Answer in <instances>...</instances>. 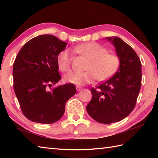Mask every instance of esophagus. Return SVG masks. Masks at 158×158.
I'll use <instances>...</instances> for the list:
<instances>
[{
    "instance_id": "1",
    "label": "esophagus",
    "mask_w": 158,
    "mask_h": 158,
    "mask_svg": "<svg viewBox=\"0 0 158 158\" xmlns=\"http://www.w3.org/2000/svg\"><path fill=\"white\" fill-rule=\"evenodd\" d=\"M82 88H81V87H80V86H77L76 87V89H77V91H80V90H81Z\"/></svg>"
}]
</instances>
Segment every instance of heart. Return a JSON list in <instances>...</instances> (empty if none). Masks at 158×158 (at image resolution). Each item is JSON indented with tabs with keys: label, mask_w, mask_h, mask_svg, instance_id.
<instances>
[{
	"label": "heart",
	"mask_w": 158,
	"mask_h": 158,
	"mask_svg": "<svg viewBox=\"0 0 158 158\" xmlns=\"http://www.w3.org/2000/svg\"><path fill=\"white\" fill-rule=\"evenodd\" d=\"M75 50L90 60L86 68L88 70L84 72L70 71L64 77L66 83L83 85L93 81L96 78L99 81H104L111 77L119 66L118 57L108 53L105 48L96 43H84L76 47ZM57 63L61 71H68L71 63L69 50H63L59 53Z\"/></svg>",
	"instance_id": "1"
}]
</instances>
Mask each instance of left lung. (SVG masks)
Returning <instances> with one entry per match:
<instances>
[{"label":"left lung","mask_w":158,"mask_h":158,"mask_svg":"<svg viewBox=\"0 0 158 158\" xmlns=\"http://www.w3.org/2000/svg\"><path fill=\"white\" fill-rule=\"evenodd\" d=\"M105 39L115 47L119 66L115 75L90 89L92 100L86 106L96 122L109 124L126 118L136 105L141 86V62L131 47L117 36Z\"/></svg>","instance_id":"8db88e82"}]
</instances>
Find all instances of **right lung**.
I'll return each mask as SVG.
<instances>
[{
  "instance_id": "add662e5",
  "label": "right lung",
  "mask_w": 158,
  "mask_h": 158,
  "mask_svg": "<svg viewBox=\"0 0 158 158\" xmlns=\"http://www.w3.org/2000/svg\"><path fill=\"white\" fill-rule=\"evenodd\" d=\"M67 43L52 35H42L20 49L13 67V88L26 118L40 123H53L63 116L66 102L77 92L68 83L49 91L61 77L57 58Z\"/></svg>"
}]
</instances>
